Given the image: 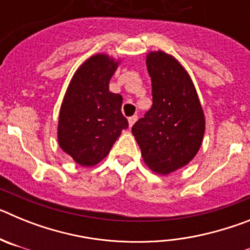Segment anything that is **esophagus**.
<instances>
[{"label": "esophagus", "instance_id": "obj_1", "mask_svg": "<svg viewBox=\"0 0 250 250\" xmlns=\"http://www.w3.org/2000/svg\"><path fill=\"white\" fill-rule=\"evenodd\" d=\"M136 120H138V116H136V115H134V116H130V118L127 119V121H129V126L131 127L132 125L135 124Z\"/></svg>", "mask_w": 250, "mask_h": 250}]
</instances>
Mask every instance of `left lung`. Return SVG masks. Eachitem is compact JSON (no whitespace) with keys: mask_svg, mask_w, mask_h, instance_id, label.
Returning <instances> with one entry per match:
<instances>
[{"mask_svg":"<svg viewBox=\"0 0 250 250\" xmlns=\"http://www.w3.org/2000/svg\"><path fill=\"white\" fill-rule=\"evenodd\" d=\"M152 106L131 131L145 164L158 174L173 173L193 160L202 146L205 119L190 76L173 56L150 52Z\"/></svg>","mask_w":250,"mask_h":250,"instance_id":"obj_1","label":"left lung"}]
</instances>
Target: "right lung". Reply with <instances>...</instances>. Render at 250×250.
Returning <instances> with one entry per match:
<instances>
[{
	"label": "right lung",
	"mask_w": 250,
	"mask_h": 250,
	"mask_svg": "<svg viewBox=\"0 0 250 250\" xmlns=\"http://www.w3.org/2000/svg\"><path fill=\"white\" fill-rule=\"evenodd\" d=\"M118 65L104 54L86 60L75 72L60 109V147L83 167L100 163L129 127L121 112L123 96L109 91Z\"/></svg>",
	"instance_id": "obj_1"
}]
</instances>
